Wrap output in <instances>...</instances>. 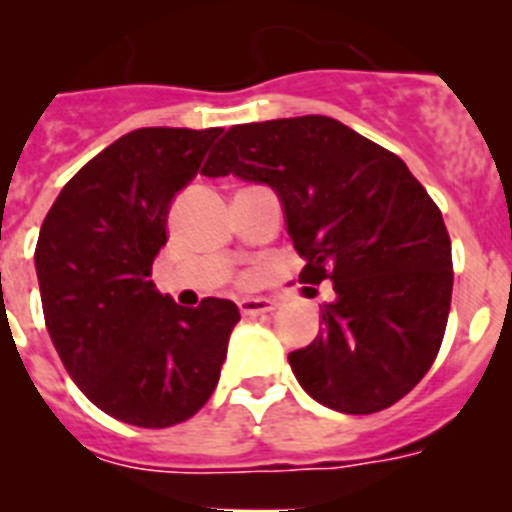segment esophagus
<instances>
[{"label": "esophagus", "instance_id": "34e87169", "mask_svg": "<svg viewBox=\"0 0 512 512\" xmlns=\"http://www.w3.org/2000/svg\"><path fill=\"white\" fill-rule=\"evenodd\" d=\"M241 312L246 318H256V315H266V312L277 310V302L269 300V297H246V300L238 302Z\"/></svg>", "mask_w": 512, "mask_h": 512}]
</instances>
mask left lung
Masks as SVG:
<instances>
[{"label": "left lung", "instance_id": "1", "mask_svg": "<svg viewBox=\"0 0 512 512\" xmlns=\"http://www.w3.org/2000/svg\"><path fill=\"white\" fill-rule=\"evenodd\" d=\"M205 176H241L279 194L305 259L300 282H333L320 333L292 351L302 390L338 413L390 408L441 348L454 287L441 210L400 156L323 115L233 125Z\"/></svg>", "mask_w": 512, "mask_h": 512}]
</instances>
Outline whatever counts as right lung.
Segmentation results:
<instances>
[{"mask_svg": "<svg viewBox=\"0 0 512 512\" xmlns=\"http://www.w3.org/2000/svg\"><path fill=\"white\" fill-rule=\"evenodd\" d=\"M220 128H140L81 166L35 246L45 328L69 377L112 418L169 428L210 400L241 312L176 305L151 282L171 200Z\"/></svg>", "mask_w": 512, "mask_h": 512, "instance_id": "add662e5", "label": "right lung"}]
</instances>
